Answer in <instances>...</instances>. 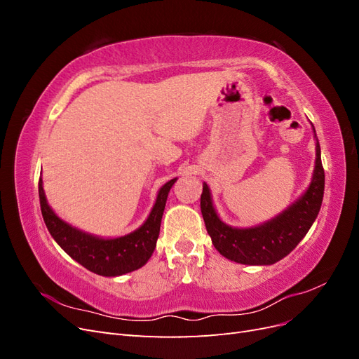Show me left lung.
I'll return each instance as SVG.
<instances>
[{
	"mask_svg": "<svg viewBox=\"0 0 359 359\" xmlns=\"http://www.w3.org/2000/svg\"><path fill=\"white\" fill-rule=\"evenodd\" d=\"M323 189L325 172L318 142L316 166L309 190L276 219L250 229H236L224 224L214 210L211 193L205 182L201 194V211L206 231L222 256L244 265H271L287 256L306 236L319 214Z\"/></svg>",
	"mask_w": 359,
	"mask_h": 359,
	"instance_id": "8db88e82",
	"label": "left lung"
}]
</instances>
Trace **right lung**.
I'll return each instance as SVG.
<instances>
[{"label": "right lung", "instance_id": "right-lung-1", "mask_svg": "<svg viewBox=\"0 0 359 359\" xmlns=\"http://www.w3.org/2000/svg\"><path fill=\"white\" fill-rule=\"evenodd\" d=\"M175 180H170L163 186L157 194V201L147 222L137 231L114 240H102L90 233L81 232L64 223L60 217L50 210L43 191L41 180H39V198L43 220L48 231L60 247L76 262H79L93 273L115 277L144 266L153 255L157 238L160 233V223L170 187Z\"/></svg>", "mask_w": 359, "mask_h": 359}]
</instances>
